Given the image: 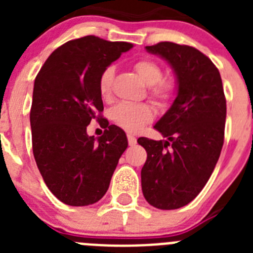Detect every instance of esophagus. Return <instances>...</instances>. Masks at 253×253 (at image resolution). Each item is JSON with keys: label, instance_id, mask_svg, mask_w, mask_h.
Masks as SVG:
<instances>
[{"label": "esophagus", "instance_id": "1", "mask_svg": "<svg viewBox=\"0 0 253 253\" xmlns=\"http://www.w3.org/2000/svg\"><path fill=\"white\" fill-rule=\"evenodd\" d=\"M128 142H129V146H134V144L137 143V138L134 137L133 134H128Z\"/></svg>", "mask_w": 253, "mask_h": 253}]
</instances>
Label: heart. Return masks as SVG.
Listing matches in <instances>:
<instances>
[{"label": "heart", "instance_id": "obj_1", "mask_svg": "<svg viewBox=\"0 0 253 253\" xmlns=\"http://www.w3.org/2000/svg\"><path fill=\"white\" fill-rule=\"evenodd\" d=\"M134 69L143 81L151 86V95L158 104L165 105L171 101L175 93V84L169 80H163V71L158 63L152 59H139L134 63ZM114 80V68L106 67L99 77V92L102 99L111 93ZM111 118L120 128L126 131H137L143 124L151 122L153 111L146 104L120 102L111 110Z\"/></svg>", "mask_w": 253, "mask_h": 253}]
</instances>
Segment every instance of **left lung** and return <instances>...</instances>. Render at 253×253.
<instances>
[{
  "label": "left lung",
  "instance_id": "left-lung-1",
  "mask_svg": "<svg viewBox=\"0 0 253 253\" xmlns=\"http://www.w3.org/2000/svg\"><path fill=\"white\" fill-rule=\"evenodd\" d=\"M147 51L166 59L177 80V96L154 129L166 140L139 138L147 151L142 191L152 207L189 204L211 176L224 143L227 104L218 68L202 51L161 42Z\"/></svg>",
  "mask_w": 253,
  "mask_h": 253
}]
</instances>
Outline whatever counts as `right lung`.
<instances>
[{"mask_svg":"<svg viewBox=\"0 0 253 253\" xmlns=\"http://www.w3.org/2000/svg\"><path fill=\"white\" fill-rule=\"evenodd\" d=\"M131 48L126 42L93 35L69 40L49 55L35 78L33 153L48 189L64 204L84 207L99 202L128 147L119 126L109 125L96 139L87 135V125L102 119L100 75Z\"/></svg>","mask_w":253,"mask_h":253,"instance_id":"obj_1","label":"right lung"}]
</instances>
